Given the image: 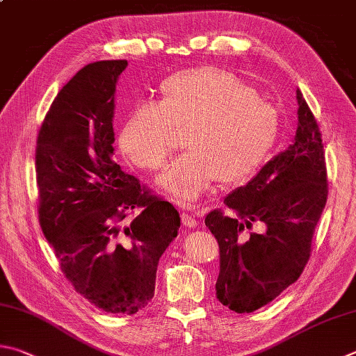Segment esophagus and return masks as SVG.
Returning a JSON list of instances; mask_svg holds the SVG:
<instances>
[{
	"instance_id": "esophagus-1",
	"label": "esophagus",
	"mask_w": 356,
	"mask_h": 356,
	"mask_svg": "<svg viewBox=\"0 0 356 356\" xmlns=\"http://www.w3.org/2000/svg\"><path fill=\"white\" fill-rule=\"evenodd\" d=\"M180 219H182V224L185 225V227H190V229L197 227V224H199L197 219L195 216L188 215V213H182V215H180Z\"/></svg>"
}]
</instances>
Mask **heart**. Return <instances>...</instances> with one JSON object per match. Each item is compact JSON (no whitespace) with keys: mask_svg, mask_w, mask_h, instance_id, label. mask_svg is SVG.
I'll return each instance as SVG.
<instances>
[{"mask_svg":"<svg viewBox=\"0 0 356 356\" xmlns=\"http://www.w3.org/2000/svg\"><path fill=\"white\" fill-rule=\"evenodd\" d=\"M185 131L188 152L157 179L180 205H193L219 179L243 182L268 159L279 131L275 108L227 70L199 67L160 83L159 102L132 108L116 143L129 163L145 171L163 168Z\"/></svg>","mask_w":356,"mask_h":356,"instance_id":"heart-1","label":"heart"}]
</instances>
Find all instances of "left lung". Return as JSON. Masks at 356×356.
<instances>
[{
    "label": "left lung",
    "instance_id": "1",
    "mask_svg": "<svg viewBox=\"0 0 356 356\" xmlns=\"http://www.w3.org/2000/svg\"><path fill=\"white\" fill-rule=\"evenodd\" d=\"M297 131L288 149L225 196L234 215L213 210L205 225L219 244L218 300L235 313L268 305L299 279L328 195L325 154L314 115L296 92ZM260 223V234L247 232Z\"/></svg>",
    "mask_w": 356,
    "mask_h": 356
}]
</instances>
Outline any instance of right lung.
Segmentation results:
<instances>
[{
    "instance_id": "1",
    "label": "right lung",
    "mask_w": 356,
    "mask_h": 356,
    "mask_svg": "<svg viewBox=\"0 0 356 356\" xmlns=\"http://www.w3.org/2000/svg\"><path fill=\"white\" fill-rule=\"evenodd\" d=\"M127 60L93 62L57 93L37 137L38 221L62 273L106 313L135 314L154 297L157 264L180 216L113 160L118 76ZM140 213L126 228L129 212Z\"/></svg>"
}]
</instances>
